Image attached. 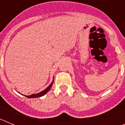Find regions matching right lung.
Segmentation results:
<instances>
[{
	"label": "right lung",
	"mask_w": 125,
	"mask_h": 125,
	"mask_svg": "<svg viewBox=\"0 0 125 125\" xmlns=\"http://www.w3.org/2000/svg\"><path fill=\"white\" fill-rule=\"evenodd\" d=\"M53 83H54V79H53L52 82L51 83V84L49 85V86L47 87L46 89H45L44 90H43L42 91H41V92H40L39 93H37V94H31V95L30 96H25V97H27V98H38V97H41V96H42L45 95L46 93H47L48 91H49V89H51V88L52 87V84Z\"/></svg>",
	"instance_id": "obj_1"
}]
</instances>
